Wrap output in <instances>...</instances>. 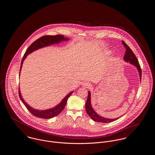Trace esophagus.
I'll return each instance as SVG.
<instances>
[{"mask_svg":"<svg viewBox=\"0 0 155 155\" xmlns=\"http://www.w3.org/2000/svg\"><path fill=\"white\" fill-rule=\"evenodd\" d=\"M82 86L84 88H89L91 87V85L90 83L87 82H85L84 83H82Z\"/></svg>","mask_w":155,"mask_h":155,"instance_id":"esophagus-1","label":"esophagus"}]
</instances>
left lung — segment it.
<instances>
[{
	"label": "left lung",
	"instance_id": "left-lung-1",
	"mask_svg": "<svg viewBox=\"0 0 155 155\" xmlns=\"http://www.w3.org/2000/svg\"><path fill=\"white\" fill-rule=\"evenodd\" d=\"M122 43L123 45L125 46L126 49L124 57V60L127 62L130 63L131 64L135 67L138 71L139 73V75H140V81H141V75H142V71L140 69V65L139 64V62L138 61V60L137 59L135 55L133 53L132 50L130 48V47L127 44H125V42L124 41H122ZM85 109L87 114H88L89 116L91 117L92 120L94 121H96V122H100V123H111L113 122L116 120H117L119 117L116 118H108L103 117L102 116L99 115L94 109H93L92 104H91V94L90 91H88V98L87 102L85 103Z\"/></svg>",
	"mask_w": 155,
	"mask_h": 155
}]
</instances>
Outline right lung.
Here are the masks:
<instances>
[{"label":"right lung","instance_id":"1","mask_svg":"<svg viewBox=\"0 0 155 155\" xmlns=\"http://www.w3.org/2000/svg\"><path fill=\"white\" fill-rule=\"evenodd\" d=\"M68 40H69V38H66V37H64V35H54V36L45 35V36L38 39L35 42H34L32 44L30 45L29 48L27 49L25 53L24 54L22 61H21V63L20 74L21 73V70L22 68L23 62L29 54L37 51L38 49L43 48L46 47V46H51L52 45L58 44L62 42L67 41ZM18 92H19L18 94H19L20 98L21 100L22 103H24V104L25 106L27 109L30 111V113L32 114H33L34 116H36L37 117H39V118H45V119L48 118H48H53V117L58 116L62 111L66 104L68 98L73 94V91L70 92L69 94H68L66 96H65L61 101L60 103L57 104L56 106L51 108V109H46V110H39V109H36L32 107L28 104H27V103L24 101V99L22 98L20 88H19Z\"/></svg>","mask_w":155,"mask_h":155}]
</instances>
